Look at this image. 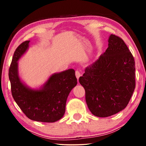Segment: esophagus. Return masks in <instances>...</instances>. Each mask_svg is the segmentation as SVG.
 <instances>
[{
    "mask_svg": "<svg viewBox=\"0 0 146 146\" xmlns=\"http://www.w3.org/2000/svg\"><path fill=\"white\" fill-rule=\"evenodd\" d=\"M80 75H80V73L79 72V71H77V70L75 71V76H76V78L78 79V80L79 77H80Z\"/></svg>",
    "mask_w": 146,
    "mask_h": 146,
    "instance_id": "esophagus-1",
    "label": "esophagus"
}]
</instances>
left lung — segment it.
Returning <instances> with one entry per match:
<instances>
[{"label": "left lung", "mask_w": 146, "mask_h": 146, "mask_svg": "<svg viewBox=\"0 0 146 146\" xmlns=\"http://www.w3.org/2000/svg\"><path fill=\"white\" fill-rule=\"evenodd\" d=\"M108 48L79 78L93 115L108 117L123 110L135 88V62L122 38L111 34Z\"/></svg>", "instance_id": "8db88e82"}]
</instances>
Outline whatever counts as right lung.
Segmentation results:
<instances>
[{"label": "right lung", "instance_id": "obj_1", "mask_svg": "<svg viewBox=\"0 0 146 146\" xmlns=\"http://www.w3.org/2000/svg\"><path fill=\"white\" fill-rule=\"evenodd\" d=\"M29 40L17 47L9 68L12 96L17 105L29 119L38 122H54L63 117L67 98L77 84L73 69L54 74L39 90H30L20 80L17 61L28 48Z\"/></svg>", "mask_w": 146, "mask_h": 146}]
</instances>
